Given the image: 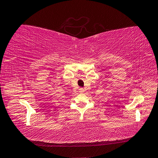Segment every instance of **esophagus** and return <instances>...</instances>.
<instances>
[{
  "label": "esophagus",
  "mask_w": 158,
  "mask_h": 158,
  "mask_svg": "<svg viewBox=\"0 0 158 158\" xmlns=\"http://www.w3.org/2000/svg\"><path fill=\"white\" fill-rule=\"evenodd\" d=\"M79 92H81V93H83L84 92V90L83 88H79Z\"/></svg>",
  "instance_id": "esophagus-1"
}]
</instances>
